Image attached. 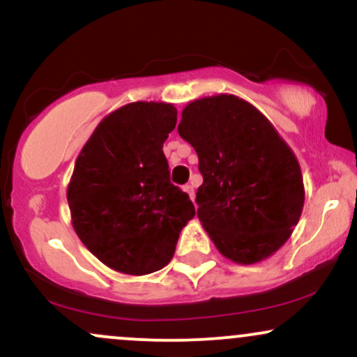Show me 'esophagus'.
I'll list each match as a JSON object with an SVG mask.
<instances>
[{"label":"esophagus","instance_id":"obj_1","mask_svg":"<svg viewBox=\"0 0 357 357\" xmlns=\"http://www.w3.org/2000/svg\"><path fill=\"white\" fill-rule=\"evenodd\" d=\"M183 190L189 194V197L194 200L195 199V192H194V185H190V183H187V185H183Z\"/></svg>","mask_w":357,"mask_h":357}]
</instances>
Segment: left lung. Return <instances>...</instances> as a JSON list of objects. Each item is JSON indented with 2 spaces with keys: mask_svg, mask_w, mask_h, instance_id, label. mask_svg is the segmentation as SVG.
I'll return each mask as SVG.
<instances>
[{
  "mask_svg": "<svg viewBox=\"0 0 357 357\" xmlns=\"http://www.w3.org/2000/svg\"><path fill=\"white\" fill-rule=\"evenodd\" d=\"M178 135L199 157V221L219 253L253 265L276 253L305 202L298 160L261 111L238 96L187 104Z\"/></svg>",
  "mask_w": 357,
  "mask_h": 357,
  "instance_id": "left-lung-1",
  "label": "left lung"
}]
</instances>
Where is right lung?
I'll return each instance as SVG.
<instances>
[{"instance_id": "right-lung-1", "label": "right lung", "mask_w": 357, "mask_h": 357, "mask_svg": "<svg viewBox=\"0 0 357 357\" xmlns=\"http://www.w3.org/2000/svg\"><path fill=\"white\" fill-rule=\"evenodd\" d=\"M177 125L168 102L136 101L96 126L67 187L72 226L99 261L125 275L168 265L182 227L195 215L170 182L163 143Z\"/></svg>"}]
</instances>
